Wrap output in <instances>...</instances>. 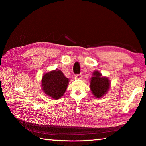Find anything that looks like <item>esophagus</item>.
Segmentation results:
<instances>
[{
    "mask_svg": "<svg viewBox=\"0 0 146 146\" xmlns=\"http://www.w3.org/2000/svg\"><path fill=\"white\" fill-rule=\"evenodd\" d=\"M82 74L80 73V74H77V75H75V77L78 78H80L81 77H82Z\"/></svg>",
    "mask_w": 146,
    "mask_h": 146,
    "instance_id": "obj_1",
    "label": "esophagus"
}]
</instances>
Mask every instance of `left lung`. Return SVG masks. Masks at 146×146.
Listing matches in <instances>:
<instances>
[{"label":"left lung","instance_id":"left-lung-1","mask_svg":"<svg viewBox=\"0 0 146 146\" xmlns=\"http://www.w3.org/2000/svg\"><path fill=\"white\" fill-rule=\"evenodd\" d=\"M91 78L90 88L93 95L95 97L100 98L107 92L110 86V82L108 78L101 76L100 73L96 71Z\"/></svg>","mask_w":146,"mask_h":146}]
</instances>
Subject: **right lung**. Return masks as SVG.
<instances>
[{
	"mask_svg": "<svg viewBox=\"0 0 146 146\" xmlns=\"http://www.w3.org/2000/svg\"><path fill=\"white\" fill-rule=\"evenodd\" d=\"M69 79L61 71H52L45 74L42 80V89L46 95L58 99L64 95L67 89Z\"/></svg>",
	"mask_w": 146,
	"mask_h": 146,
	"instance_id": "1",
	"label": "right lung"
}]
</instances>
